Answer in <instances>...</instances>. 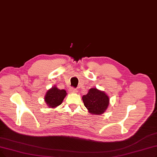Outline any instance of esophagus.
I'll list each match as a JSON object with an SVG mask.
<instances>
[{
	"label": "esophagus",
	"mask_w": 157,
	"mask_h": 157,
	"mask_svg": "<svg viewBox=\"0 0 157 157\" xmlns=\"http://www.w3.org/2000/svg\"><path fill=\"white\" fill-rule=\"evenodd\" d=\"M69 91H70V93H77L78 91L77 89L74 88V87H70V89H69Z\"/></svg>",
	"instance_id": "34e87169"
}]
</instances>
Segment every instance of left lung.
<instances>
[{
  "instance_id": "1",
  "label": "left lung",
  "mask_w": 157,
  "mask_h": 157,
  "mask_svg": "<svg viewBox=\"0 0 157 157\" xmlns=\"http://www.w3.org/2000/svg\"><path fill=\"white\" fill-rule=\"evenodd\" d=\"M82 100L85 107L92 115L102 114L109 104V98L106 93L97 88L90 89L88 93L82 97Z\"/></svg>"
}]
</instances>
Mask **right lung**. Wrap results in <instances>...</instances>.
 Here are the masks:
<instances>
[{
    "mask_svg": "<svg viewBox=\"0 0 157 157\" xmlns=\"http://www.w3.org/2000/svg\"><path fill=\"white\" fill-rule=\"evenodd\" d=\"M66 95V90H59L56 86H53L46 94L44 97L45 102L49 108H55L62 104Z\"/></svg>",
    "mask_w": 157,
    "mask_h": 157,
    "instance_id": "1",
    "label": "right lung"
}]
</instances>
